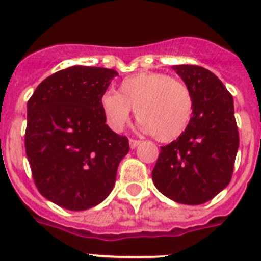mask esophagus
I'll use <instances>...</instances> for the list:
<instances>
[{
    "mask_svg": "<svg viewBox=\"0 0 261 261\" xmlns=\"http://www.w3.org/2000/svg\"><path fill=\"white\" fill-rule=\"evenodd\" d=\"M138 145H141V141H138V139H130V147H131V149H135V147L138 146Z\"/></svg>",
    "mask_w": 261,
    "mask_h": 261,
    "instance_id": "obj_1",
    "label": "esophagus"
}]
</instances>
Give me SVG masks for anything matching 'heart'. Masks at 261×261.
Instances as JSON below:
<instances>
[{
    "instance_id": "b5f03b06",
    "label": "heart",
    "mask_w": 261,
    "mask_h": 261,
    "mask_svg": "<svg viewBox=\"0 0 261 261\" xmlns=\"http://www.w3.org/2000/svg\"><path fill=\"white\" fill-rule=\"evenodd\" d=\"M100 107L112 130L120 131L126 126L133 108L142 130L159 141L169 142L190 124L194 97L181 80L159 71H142L123 80L116 93H102Z\"/></svg>"
}]
</instances>
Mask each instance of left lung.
I'll return each instance as SVG.
<instances>
[{"label":"left lung","instance_id":"obj_1","mask_svg":"<svg viewBox=\"0 0 261 261\" xmlns=\"http://www.w3.org/2000/svg\"><path fill=\"white\" fill-rule=\"evenodd\" d=\"M190 87L194 112L186 131L161 147L151 172L155 188L182 204H202L230 182L240 138L233 96L204 67L172 66Z\"/></svg>","mask_w":261,"mask_h":261}]
</instances>
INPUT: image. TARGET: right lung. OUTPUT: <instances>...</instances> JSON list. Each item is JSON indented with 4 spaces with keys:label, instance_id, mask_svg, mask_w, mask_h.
Listing matches in <instances>:
<instances>
[{
    "label": "right lung",
    "instance_id": "obj_1",
    "mask_svg": "<svg viewBox=\"0 0 261 261\" xmlns=\"http://www.w3.org/2000/svg\"><path fill=\"white\" fill-rule=\"evenodd\" d=\"M118 71L71 66L39 84L27 104L25 151L39 192L71 211L111 194L128 139L106 124L100 97Z\"/></svg>",
    "mask_w": 261,
    "mask_h": 261
}]
</instances>
